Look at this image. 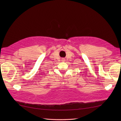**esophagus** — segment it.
Masks as SVG:
<instances>
[{
    "instance_id": "obj_1",
    "label": "esophagus",
    "mask_w": 121,
    "mask_h": 121,
    "mask_svg": "<svg viewBox=\"0 0 121 121\" xmlns=\"http://www.w3.org/2000/svg\"><path fill=\"white\" fill-rule=\"evenodd\" d=\"M61 61H65V59H64V58H62V60H61Z\"/></svg>"
}]
</instances>
